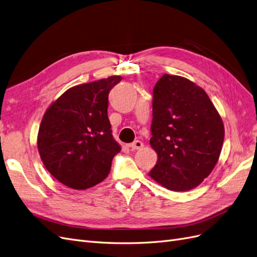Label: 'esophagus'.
<instances>
[{"instance_id":"34e87169","label":"esophagus","mask_w":257,"mask_h":257,"mask_svg":"<svg viewBox=\"0 0 257 257\" xmlns=\"http://www.w3.org/2000/svg\"><path fill=\"white\" fill-rule=\"evenodd\" d=\"M128 147L131 148L132 150H139V149H142V148L144 147V143L141 142V141H135L134 143L130 144Z\"/></svg>"}]
</instances>
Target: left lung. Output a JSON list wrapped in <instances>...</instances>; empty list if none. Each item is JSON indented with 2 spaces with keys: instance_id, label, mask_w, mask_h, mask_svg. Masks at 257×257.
I'll use <instances>...</instances> for the list:
<instances>
[{
  "instance_id": "obj_1",
  "label": "left lung",
  "mask_w": 257,
  "mask_h": 257,
  "mask_svg": "<svg viewBox=\"0 0 257 257\" xmlns=\"http://www.w3.org/2000/svg\"><path fill=\"white\" fill-rule=\"evenodd\" d=\"M150 145L158 162L149 176L170 191L196 188L212 172L224 142L221 116L207 93L180 76L154 85Z\"/></svg>"
}]
</instances>
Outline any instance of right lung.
Here are the masks:
<instances>
[{"label":"right lung","instance_id":"right-lung-1","mask_svg":"<svg viewBox=\"0 0 257 257\" xmlns=\"http://www.w3.org/2000/svg\"><path fill=\"white\" fill-rule=\"evenodd\" d=\"M120 76L76 85L46 110L37 148L48 172L64 185L85 190L102 182L121 147L108 119V94Z\"/></svg>","mask_w":257,"mask_h":257}]
</instances>
